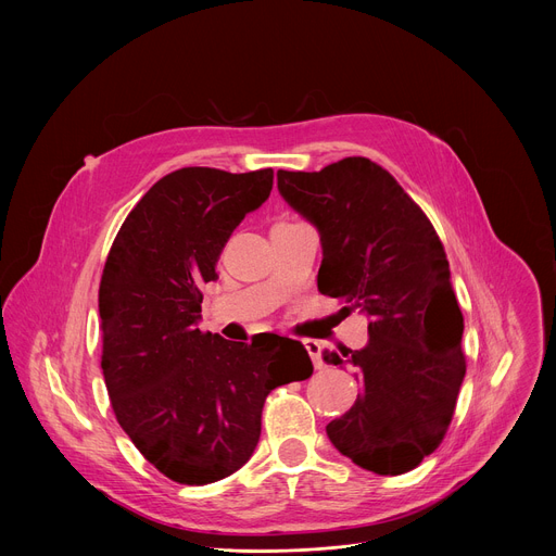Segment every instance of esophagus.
Wrapping results in <instances>:
<instances>
[{
    "label": "esophagus",
    "mask_w": 556,
    "mask_h": 556,
    "mask_svg": "<svg viewBox=\"0 0 556 556\" xmlns=\"http://www.w3.org/2000/svg\"><path fill=\"white\" fill-rule=\"evenodd\" d=\"M303 345H305V350H307V354H309L314 367H316V369H324L326 363H324V358H321V343L314 341V339H305Z\"/></svg>",
    "instance_id": "1"
}]
</instances>
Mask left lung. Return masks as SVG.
<instances>
[{
    "instance_id": "8db88e82",
    "label": "left lung",
    "mask_w": 556,
    "mask_h": 556,
    "mask_svg": "<svg viewBox=\"0 0 556 556\" xmlns=\"http://www.w3.org/2000/svg\"><path fill=\"white\" fill-rule=\"evenodd\" d=\"M277 189L319 230V290L369 319L363 350L324 352L363 382L328 438L365 470L407 472L442 442L466 374L440 237L393 176L361 155L312 174L279 169Z\"/></svg>"
}]
</instances>
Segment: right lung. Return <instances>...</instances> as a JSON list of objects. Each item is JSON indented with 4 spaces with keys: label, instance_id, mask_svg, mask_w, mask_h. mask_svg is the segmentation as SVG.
Returning <instances> with one entry per match:
<instances>
[{
    "label": "right lung",
    "instance_id": "obj_1",
    "mask_svg": "<svg viewBox=\"0 0 556 556\" xmlns=\"http://www.w3.org/2000/svg\"><path fill=\"white\" fill-rule=\"evenodd\" d=\"M273 191V169L185 167L157 180L123 222L99 288L103 376L118 425L169 480L204 486L242 468L266 395L312 376L299 341L200 332V286L230 232Z\"/></svg>",
    "mask_w": 556,
    "mask_h": 556
}]
</instances>
